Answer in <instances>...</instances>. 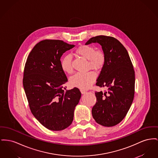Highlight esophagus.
<instances>
[{"label":"esophagus","mask_w":158,"mask_h":158,"mask_svg":"<svg viewBox=\"0 0 158 158\" xmlns=\"http://www.w3.org/2000/svg\"><path fill=\"white\" fill-rule=\"evenodd\" d=\"M81 92L82 94H85V93H86L87 92V91H86V90H85V89H81Z\"/></svg>","instance_id":"34e87169"}]
</instances>
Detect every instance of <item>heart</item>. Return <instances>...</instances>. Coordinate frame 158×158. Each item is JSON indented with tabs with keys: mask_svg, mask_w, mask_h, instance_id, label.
Masks as SVG:
<instances>
[{
	"mask_svg": "<svg viewBox=\"0 0 158 158\" xmlns=\"http://www.w3.org/2000/svg\"><path fill=\"white\" fill-rule=\"evenodd\" d=\"M76 54L80 56L88 61V68L95 70H100L105 63L106 56L104 52L100 49L95 50L90 45H81L77 47L74 51ZM61 67L63 70L68 73L73 72L71 56H64L61 60ZM96 79V74L93 71L86 73H77L70 79V83L75 87L81 89H86L90 87Z\"/></svg>",
	"mask_w": 158,
	"mask_h": 158,
	"instance_id": "b5f03b06",
	"label": "heart"
}]
</instances>
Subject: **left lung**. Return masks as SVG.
<instances>
[{
  "label": "left lung",
  "instance_id": "1",
  "mask_svg": "<svg viewBox=\"0 0 158 158\" xmlns=\"http://www.w3.org/2000/svg\"><path fill=\"white\" fill-rule=\"evenodd\" d=\"M98 43L106 56L105 63L96 85L107 91L95 94L97 102L92 109L93 118L104 127L114 126L123 119L133 102L135 92V72L127 50L114 37L97 36L85 45Z\"/></svg>",
  "mask_w": 158,
  "mask_h": 158
}]
</instances>
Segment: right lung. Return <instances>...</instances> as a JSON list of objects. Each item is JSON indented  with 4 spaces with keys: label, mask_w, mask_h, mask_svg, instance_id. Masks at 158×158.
Here are the masks:
<instances>
[{
    "label": "right lung",
    "mask_w": 158,
    "mask_h": 158,
    "mask_svg": "<svg viewBox=\"0 0 158 158\" xmlns=\"http://www.w3.org/2000/svg\"><path fill=\"white\" fill-rule=\"evenodd\" d=\"M74 47L60 40H43L32 49L25 64L23 83L30 109L48 130L70 126L81 97L77 88L64 91L68 80L61 67V56Z\"/></svg>",
    "instance_id": "add662e5"
}]
</instances>
